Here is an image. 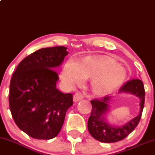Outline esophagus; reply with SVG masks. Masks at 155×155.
I'll list each match as a JSON object with an SVG mask.
<instances>
[{
	"label": "esophagus",
	"instance_id": "obj_1",
	"mask_svg": "<svg viewBox=\"0 0 155 155\" xmlns=\"http://www.w3.org/2000/svg\"><path fill=\"white\" fill-rule=\"evenodd\" d=\"M83 94H81L80 92H77V93L74 94V97H73V100H74V102H78V101L83 100Z\"/></svg>",
	"mask_w": 155,
	"mask_h": 155
}]
</instances>
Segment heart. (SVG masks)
Here are the masks:
<instances>
[{
    "label": "heart",
    "instance_id": "heart-1",
    "mask_svg": "<svg viewBox=\"0 0 155 155\" xmlns=\"http://www.w3.org/2000/svg\"><path fill=\"white\" fill-rule=\"evenodd\" d=\"M124 67L111 59L88 56L76 64L69 60L64 65L62 78L70 85H77L84 79H91L94 93L105 95L114 91L121 86L126 78Z\"/></svg>",
    "mask_w": 155,
    "mask_h": 155
}]
</instances>
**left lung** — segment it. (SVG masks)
Masks as SVG:
<instances>
[{
	"label": "left lung",
	"instance_id": "obj_1",
	"mask_svg": "<svg viewBox=\"0 0 155 155\" xmlns=\"http://www.w3.org/2000/svg\"><path fill=\"white\" fill-rule=\"evenodd\" d=\"M119 93H130L140 98V111L136 117L122 126H113L107 122L105 115L108 111L110 97L106 96L100 100L91 101L92 110L88 120V130L91 136L103 143H114L123 140L138 126L143 112L145 90L143 83L140 79L129 81L119 89Z\"/></svg>",
	"mask_w": 155,
	"mask_h": 155
}]
</instances>
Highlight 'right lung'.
Returning a JSON list of instances; mask_svg holds the SVG:
<instances>
[{
	"label": "right lung",
	"instance_id": "1",
	"mask_svg": "<svg viewBox=\"0 0 155 155\" xmlns=\"http://www.w3.org/2000/svg\"><path fill=\"white\" fill-rule=\"evenodd\" d=\"M63 46L41 48L17 66L10 82L9 108L17 126L36 139L57 136L66 113L73 105L72 94L56 88L60 67L68 55Z\"/></svg>",
	"mask_w": 155,
	"mask_h": 155
}]
</instances>
